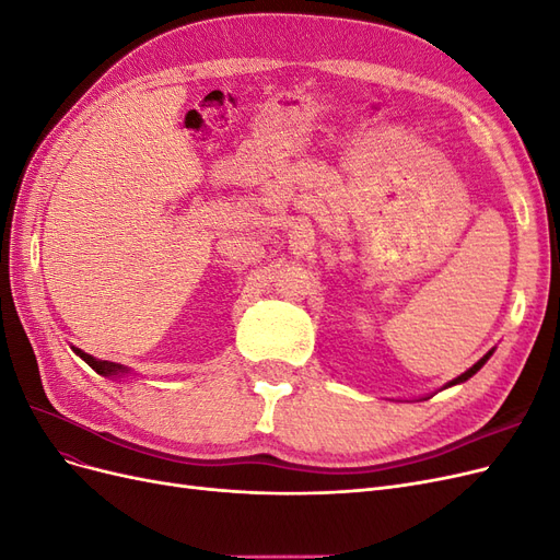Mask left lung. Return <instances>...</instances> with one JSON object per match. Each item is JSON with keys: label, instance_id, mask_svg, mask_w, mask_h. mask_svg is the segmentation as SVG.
<instances>
[{"label": "left lung", "instance_id": "obj_1", "mask_svg": "<svg viewBox=\"0 0 560 560\" xmlns=\"http://www.w3.org/2000/svg\"><path fill=\"white\" fill-rule=\"evenodd\" d=\"M493 352H495V348H493V350H488V352L483 354V358H481V360H479L477 364H474V366H469V369L465 371V374H460V376H457V378L448 381V383L444 385V389H446V387H453V385H460V383H465V381H469V378H471L474 374H477V371H479V369H481V366H483V364H486V362L490 360V354H493ZM425 399H430V397H425Z\"/></svg>", "mask_w": 560, "mask_h": 560}]
</instances>
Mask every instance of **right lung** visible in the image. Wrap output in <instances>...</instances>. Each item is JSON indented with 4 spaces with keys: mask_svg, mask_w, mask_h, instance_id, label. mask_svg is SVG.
I'll use <instances>...</instances> for the list:
<instances>
[{
    "mask_svg": "<svg viewBox=\"0 0 560 560\" xmlns=\"http://www.w3.org/2000/svg\"><path fill=\"white\" fill-rule=\"evenodd\" d=\"M72 350L79 354V358L86 362L93 371H97L100 376H105V378H124L126 374H130V369L128 366H124V364H116V362H107V360H97V358H93V354H89V352H83L81 348H74L72 346Z\"/></svg>",
    "mask_w": 560,
    "mask_h": 560,
    "instance_id": "1",
    "label": "right lung"
}]
</instances>
